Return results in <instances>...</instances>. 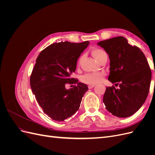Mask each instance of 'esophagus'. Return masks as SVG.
I'll return each instance as SVG.
<instances>
[{
	"mask_svg": "<svg viewBox=\"0 0 155 155\" xmlns=\"http://www.w3.org/2000/svg\"><path fill=\"white\" fill-rule=\"evenodd\" d=\"M95 86H96L95 85H89L88 86V88H89V89H91V88H94V87Z\"/></svg>",
	"mask_w": 155,
	"mask_h": 155,
	"instance_id": "34e87169",
	"label": "esophagus"
}]
</instances>
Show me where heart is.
Listing matches in <instances>:
<instances>
[{"label": "heart", "instance_id": "heart-1", "mask_svg": "<svg viewBox=\"0 0 155 155\" xmlns=\"http://www.w3.org/2000/svg\"><path fill=\"white\" fill-rule=\"evenodd\" d=\"M92 54L98 62L102 59V58L107 55L105 51L100 48H94L92 51ZM81 58L79 61V64L81 62ZM105 76L104 72L99 73H91L84 75L82 77V81L85 83L90 84V85H95L101 81L103 78Z\"/></svg>", "mask_w": 155, "mask_h": 155}]
</instances>
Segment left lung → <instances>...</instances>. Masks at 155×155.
Returning a JSON list of instances; mask_svg holds the SVG:
<instances>
[{
  "mask_svg": "<svg viewBox=\"0 0 155 155\" xmlns=\"http://www.w3.org/2000/svg\"><path fill=\"white\" fill-rule=\"evenodd\" d=\"M97 45L104 48L110 59L108 79L115 87H108L104 96L107 110L120 118L134 114L148 96L151 70L140 49L131 46L125 37L119 36L101 41Z\"/></svg>",
  "mask_w": 155,
  "mask_h": 155,
  "instance_id": "8db88e82",
  "label": "left lung"
}]
</instances>
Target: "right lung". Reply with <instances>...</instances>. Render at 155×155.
<instances>
[{
	"label": "right lung",
	"mask_w": 155,
	"mask_h": 155,
	"mask_svg": "<svg viewBox=\"0 0 155 155\" xmlns=\"http://www.w3.org/2000/svg\"><path fill=\"white\" fill-rule=\"evenodd\" d=\"M89 41L51 44L39 54L30 76V87L36 100L53 120L63 121L79 110L87 91L86 84L72 78L77 61ZM77 84L67 89V84Z\"/></svg>",
	"instance_id": "obj_1"
}]
</instances>
